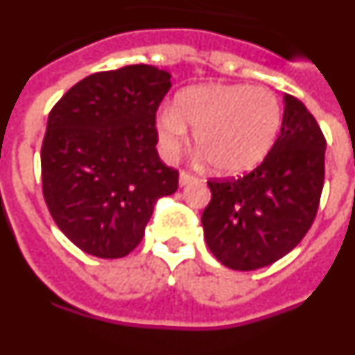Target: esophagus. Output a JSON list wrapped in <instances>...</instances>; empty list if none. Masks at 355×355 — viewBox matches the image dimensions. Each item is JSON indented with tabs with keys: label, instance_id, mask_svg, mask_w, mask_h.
<instances>
[{
	"label": "esophagus",
	"instance_id": "34e87169",
	"mask_svg": "<svg viewBox=\"0 0 355 355\" xmlns=\"http://www.w3.org/2000/svg\"><path fill=\"white\" fill-rule=\"evenodd\" d=\"M193 181H197L196 175L190 174V172H187V171H181V174H180V187H187V184L193 183Z\"/></svg>",
	"mask_w": 355,
	"mask_h": 355
}]
</instances>
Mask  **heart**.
<instances>
[{
	"label": "heart",
	"mask_w": 355,
	"mask_h": 355,
	"mask_svg": "<svg viewBox=\"0 0 355 355\" xmlns=\"http://www.w3.org/2000/svg\"><path fill=\"white\" fill-rule=\"evenodd\" d=\"M283 126V106L272 90L249 85L188 87L172 110L156 119V139L165 159H175L192 128L197 149L213 171L240 175L270 155Z\"/></svg>",
	"instance_id": "obj_1"
}]
</instances>
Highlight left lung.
<instances>
[{"label": "left lung", "mask_w": 355, "mask_h": 355, "mask_svg": "<svg viewBox=\"0 0 355 355\" xmlns=\"http://www.w3.org/2000/svg\"><path fill=\"white\" fill-rule=\"evenodd\" d=\"M274 149L238 180H209L202 211L209 250L233 270L263 268L299 245L318 211L325 175V137L302 101L284 94Z\"/></svg>", "instance_id": "obj_1"}]
</instances>
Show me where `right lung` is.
I'll return each instance as SVG.
<instances>
[{"label": "right lung", "instance_id": "1", "mask_svg": "<svg viewBox=\"0 0 355 355\" xmlns=\"http://www.w3.org/2000/svg\"><path fill=\"white\" fill-rule=\"evenodd\" d=\"M171 74L126 65L78 81L53 106L40 149L53 220L83 252L124 258L144 238L156 200L180 172L156 150V112Z\"/></svg>", "mask_w": 355, "mask_h": 355}]
</instances>
